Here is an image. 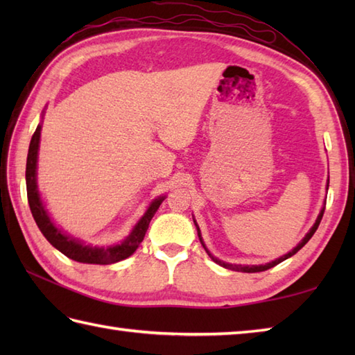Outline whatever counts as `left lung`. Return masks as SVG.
<instances>
[{"mask_svg": "<svg viewBox=\"0 0 355 355\" xmlns=\"http://www.w3.org/2000/svg\"><path fill=\"white\" fill-rule=\"evenodd\" d=\"M328 187H329V177H328V180H327V191H328ZM323 205H327V201L323 202ZM323 212H325V206H323L322 209H320V214L318 215V220H315V223L313 224V227L310 229V232L306 233V235L304 236V239L300 241V243L293 248L291 252H288L286 254H284V256H281V258H277V259H275V261H271V262H267V263H261V266H241V263H229V262H224V261H221V259H218V258H215V256L210 253L209 250H207V247H206V244H205V241H202V236H201V230H200V227H198V224H197V221H195V218H193V224H195V227H197V232H198V238H200V243H201V245L205 247V250L207 252V254L210 256V259H212L214 262H216V263H220L221 267H224V268H229V270H233V271H243V273H258V271H266V270H268V268H271V267H275V266H277V263H281L282 261H285V259H288V258H291L293 254H296L300 248H302L308 241L311 239V236L314 235V232L318 230V227H319V224H320V221H322V216H323Z\"/></svg>", "mask_w": 355, "mask_h": 355, "instance_id": "1", "label": "left lung"}]
</instances>
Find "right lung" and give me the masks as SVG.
<instances>
[{"mask_svg":"<svg viewBox=\"0 0 355 355\" xmlns=\"http://www.w3.org/2000/svg\"><path fill=\"white\" fill-rule=\"evenodd\" d=\"M41 119H44V112ZM41 130H42V120L40 122V125L36 126L33 137L30 140L27 164H26V186H27V198H28L30 210H32L36 225L40 227L45 239H47L49 243L56 248V250L64 253L67 258L82 262V263L108 266V263H116L119 261L130 258V256L139 248L143 238H145V233L149 227L150 220H153L157 209L160 207L163 200L166 198L164 195H160V197H157L155 200L150 201L146 212L143 214V216L137 223H135L132 230L130 232V235L117 244L93 245V244L84 243V241L79 238L67 235L65 232H62L55 223H53L51 216L49 215L44 201L41 198L40 189H37V178H36L37 177V153H40Z\"/></svg>","mask_w":355,"mask_h":355,"instance_id":"obj_1","label":"right lung"}]
</instances>
